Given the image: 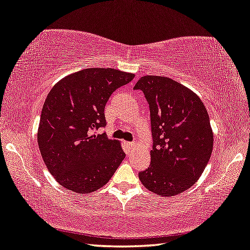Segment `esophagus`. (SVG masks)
Masks as SVG:
<instances>
[{
	"instance_id": "esophagus-1",
	"label": "esophagus",
	"mask_w": 250,
	"mask_h": 250,
	"mask_svg": "<svg viewBox=\"0 0 250 250\" xmlns=\"http://www.w3.org/2000/svg\"><path fill=\"white\" fill-rule=\"evenodd\" d=\"M125 146H126V148H128V150H131V149H133L134 144L133 142H125Z\"/></svg>"
}]
</instances>
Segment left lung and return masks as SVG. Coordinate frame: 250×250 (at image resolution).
<instances>
[{
  "label": "left lung",
  "mask_w": 250,
  "mask_h": 250,
  "mask_svg": "<svg viewBox=\"0 0 250 250\" xmlns=\"http://www.w3.org/2000/svg\"><path fill=\"white\" fill-rule=\"evenodd\" d=\"M149 104L151 161L139 179L157 195L170 197L195 184L210 159L213 134L203 101L171 79L142 77L134 85Z\"/></svg>",
  "instance_id": "obj_1"
}]
</instances>
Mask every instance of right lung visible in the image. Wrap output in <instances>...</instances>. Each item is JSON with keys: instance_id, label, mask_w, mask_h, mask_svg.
<instances>
[{"instance_id": "1", "label": "right lung", "mask_w": 250, "mask_h": 250, "mask_svg": "<svg viewBox=\"0 0 250 250\" xmlns=\"http://www.w3.org/2000/svg\"><path fill=\"white\" fill-rule=\"evenodd\" d=\"M133 78L116 69H84L63 78L47 94L38 144L49 171L64 188L96 191L125 159L118 141L96 132L106 125L104 108L111 94Z\"/></svg>"}]
</instances>
